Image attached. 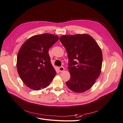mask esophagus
<instances>
[{
  "instance_id": "1",
  "label": "esophagus",
  "mask_w": 123,
  "mask_h": 123,
  "mask_svg": "<svg viewBox=\"0 0 123 123\" xmlns=\"http://www.w3.org/2000/svg\"><path fill=\"white\" fill-rule=\"evenodd\" d=\"M58 70L60 72H62L65 70V68L64 67H60L58 68Z\"/></svg>"
}]
</instances>
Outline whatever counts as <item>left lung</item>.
Here are the masks:
<instances>
[{"instance_id":"1","label":"left lung","mask_w":123,"mask_h":123,"mask_svg":"<svg viewBox=\"0 0 123 123\" xmlns=\"http://www.w3.org/2000/svg\"><path fill=\"white\" fill-rule=\"evenodd\" d=\"M59 39L69 59L70 79L66 82L67 86L76 93L88 90L101 72V49L94 39L87 34L62 35Z\"/></svg>"}]
</instances>
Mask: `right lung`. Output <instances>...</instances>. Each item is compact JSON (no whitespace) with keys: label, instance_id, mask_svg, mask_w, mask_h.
Instances as JSON below:
<instances>
[{"label":"right lung","instance_id":"obj_1","mask_svg":"<svg viewBox=\"0 0 123 123\" xmlns=\"http://www.w3.org/2000/svg\"><path fill=\"white\" fill-rule=\"evenodd\" d=\"M59 37L44 33L35 35L23 44L17 57V69L21 80L33 90L47 87L55 76L49 50Z\"/></svg>","mask_w":123,"mask_h":123}]
</instances>
